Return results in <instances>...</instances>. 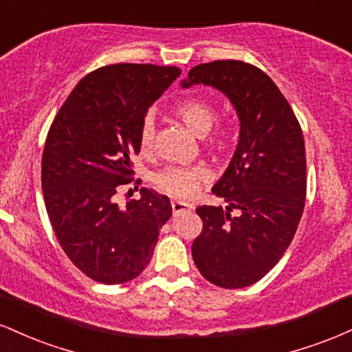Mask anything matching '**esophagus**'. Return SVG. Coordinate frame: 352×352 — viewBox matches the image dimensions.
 <instances>
[{
    "instance_id": "1",
    "label": "esophagus",
    "mask_w": 352,
    "mask_h": 352,
    "mask_svg": "<svg viewBox=\"0 0 352 352\" xmlns=\"http://www.w3.org/2000/svg\"><path fill=\"white\" fill-rule=\"evenodd\" d=\"M170 205H172L173 215H179V213H184V212H190V210L193 208L192 204H187V201H180V200H172Z\"/></svg>"
}]
</instances>
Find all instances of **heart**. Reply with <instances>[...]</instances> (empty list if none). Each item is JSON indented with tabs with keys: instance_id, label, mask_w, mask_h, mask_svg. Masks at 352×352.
<instances>
[{
	"instance_id": "heart-1",
	"label": "heart",
	"mask_w": 352,
	"mask_h": 352,
	"mask_svg": "<svg viewBox=\"0 0 352 352\" xmlns=\"http://www.w3.org/2000/svg\"><path fill=\"white\" fill-rule=\"evenodd\" d=\"M177 117L184 120L185 125L197 135L204 137L210 132L213 124L217 122V109L212 102L201 98H187L180 100L173 107ZM155 142V122L152 116H145L139 127V145L142 152L152 151ZM228 137L225 132H217L210 139L208 147L225 148L227 147ZM207 179V170L201 165H192V167H182V165H167L153 173L152 180L157 188L175 199H188L197 192L200 184Z\"/></svg>"
}]
</instances>
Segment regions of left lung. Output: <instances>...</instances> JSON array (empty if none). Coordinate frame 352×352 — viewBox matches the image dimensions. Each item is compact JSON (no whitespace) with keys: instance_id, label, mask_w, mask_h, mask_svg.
Wrapping results in <instances>:
<instances>
[{"instance_id":"obj_1","label":"left lung","mask_w":352,"mask_h":352,"mask_svg":"<svg viewBox=\"0 0 352 352\" xmlns=\"http://www.w3.org/2000/svg\"><path fill=\"white\" fill-rule=\"evenodd\" d=\"M223 92L240 117V140L213 193L227 208L204 205L192 256L205 280L236 289L260 281L292 243L306 200L301 125L270 76L243 60H212L190 69L182 87ZM235 209L236 214L231 212Z\"/></svg>"}]
</instances>
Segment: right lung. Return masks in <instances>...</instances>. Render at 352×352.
Masks as SVG:
<instances>
[{
  "mask_svg": "<svg viewBox=\"0 0 352 352\" xmlns=\"http://www.w3.org/2000/svg\"><path fill=\"white\" fill-rule=\"evenodd\" d=\"M180 76L175 66L120 63L89 72L64 100L44 144V204L60 248L91 280L120 285L151 261L170 201L140 188L125 208L116 195L134 180L139 127Z\"/></svg>",
  "mask_w": 352,
  "mask_h": 352,
  "instance_id": "1",
  "label": "right lung"
}]
</instances>
